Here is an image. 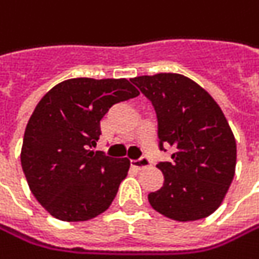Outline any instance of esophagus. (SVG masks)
<instances>
[{"label":"esophagus","mask_w":259,"mask_h":259,"mask_svg":"<svg viewBox=\"0 0 259 259\" xmlns=\"http://www.w3.org/2000/svg\"><path fill=\"white\" fill-rule=\"evenodd\" d=\"M131 166L136 167V169H144V167L150 166V160L147 157H140L137 160H131Z\"/></svg>","instance_id":"esophagus-1"}]
</instances>
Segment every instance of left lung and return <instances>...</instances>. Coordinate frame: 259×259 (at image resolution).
Instances as JSON below:
<instances>
[{"instance_id":"8db88e82","label":"left lung","mask_w":259,"mask_h":259,"mask_svg":"<svg viewBox=\"0 0 259 259\" xmlns=\"http://www.w3.org/2000/svg\"><path fill=\"white\" fill-rule=\"evenodd\" d=\"M153 103L157 136L174 147L172 162H160L163 187L150 192V205L176 222L213 214L235 176L236 141L217 102L182 74L159 72L131 78Z\"/></svg>"}]
</instances>
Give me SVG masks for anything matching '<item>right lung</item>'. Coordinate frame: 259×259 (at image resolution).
I'll use <instances>...</instances> for the list:
<instances>
[{"label": "right lung", "instance_id": "add662e5", "mask_svg": "<svg viewBox=\"0 0 259 259\" xmlns=\"http://www.w3.org/2000/svg\"><path fill=\"white\" fill-rule=\"evenodd\" d=\"M140 95L126 78H70L40 99L27 122L21 167L34 198L62 222H85L109 208L130 169L126 157L95 151L100 119Z\"/></svg>", "mask_w": 259, "mask_h": 259}]
</instances>
